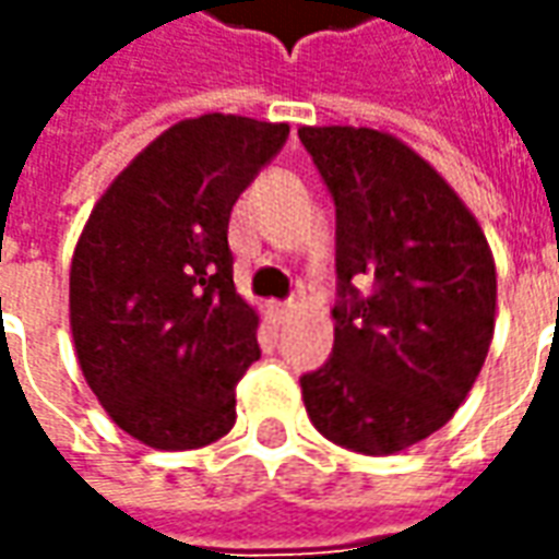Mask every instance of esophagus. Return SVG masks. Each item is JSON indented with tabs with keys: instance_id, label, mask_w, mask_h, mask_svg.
Listing matches in <instances>:
<instances>
[{
	"instance_id": "esophagus-1",
	"label": "esophagus",
	"mask_w": 559,
	"mask_h": 559,
	"mask_svg": "<svg viewBox=\"0 0 559 559\" xmlns=\"http://www.w3.org/2000/svg\"><path fill=\"white\" fill-rule=\"evenodd\" d=\"M271 317H273V322H286V319L292 317V301L271 304Z\"/></svg>"
}]
</instances>
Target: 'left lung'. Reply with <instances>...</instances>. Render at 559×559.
<instances>
[{"instance_id":"1","label":"left lung","mask_w":559,"mask_h":559,"mask_svg":"<svg viewBox=\"0 0 559 559\" xmlns=\"http://www.w3.org/2000/svg\"><path fill=\"white\" fill-rule=\"evenodd\" d=\"M334 200V346L301 377L329 441L386 456L438 432L487 359L496 267L475 215L417 152L368 127H301Z\"/></svg>"}]
</instances>
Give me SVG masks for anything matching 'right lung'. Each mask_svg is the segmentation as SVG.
<instances>
[{
  "mask_svg": "<svg viewBox=\"0 0 559 559\" xmlns=\"http://www.w3.org/2000/svg\"><path fill=\"white\" fill-rule=\"evenodd\" d=\"M288 124L200 115L169 127L99 198L69 271L81 374L127 435L194 450L230 432L258 361V317L234 288L230 210Z\"/></svg>",
  "mask_w": 559,
  "mask_h": 559,
  "instance_id": "right-lung-1",
  "label": "right lung"
}]
</instances>
